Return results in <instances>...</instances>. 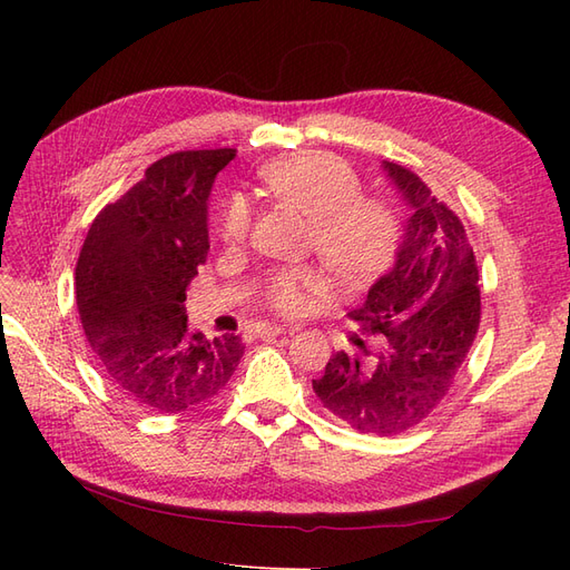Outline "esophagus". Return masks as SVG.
I'll return each mask as SVG.
<instances>
[{"label": "esophagus", "mask_w": 570, "mask_h": 570, "mask_svg": "<svg viewBox=\"0 0 570 570\" xmlns=\"http://www.w3.org/2000/svg\"><path fill=\"white\" fill-rule=\"evenodd\" d=\"M297 325H258L254 335L256 337H271V335H287V333H295Z\"/></svg>", "instance_id": "obj_1"}]
</instances>
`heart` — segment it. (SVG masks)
<instances>
[{
    "label": "heart",
    "instance_id": "b5f03b06",
    "mask_svg": "<svg viewBox=\"0 0 570 570\" xmlns=\"http://www.w3.org/2000/svg\"><path fill=\"white\" fill-rule=\"evenodd\" d=\"M262 180L275 197L314 220L316 252L342 283H366L387 266L400 220L387 199L361 195V180L347 161L325 151H304L268 164ZM249 226V204L243 197L230 199L218 218L223 243L239 245ZM323 289V273L302 266L273 273L264 297L275 312L302 314L312 295Z\"/></svg>",
    "mask_w": 570,
    "mask_h": 570
}]
</instances>
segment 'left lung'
Instances as JSON below:
<instances>
[{"instance_id": "8db88e82", "label": "left lung", "mask_w": 570, "mask_h": 570, "mask_svg": "<svg viewBox=\"0 0 570 570\" xmlns=\"http://www.w3.org/2000/svg\"><path fill=\"white\" fill-rule=\"evenodd\" d=\"M383 170L411 214L392 268L350 318L361 331L383 333L387 344L366 361L337 352L314 390L354 430L396 435L421 423L454 385L478 333L480 287L459 216L404 166L383 161Z\"/></svg>"}]
</instances>
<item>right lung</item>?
I'll return each mask as SVG.
<instances>
[{
	"mask_svg": "<svg viewBox=\"0 0 570 570\" xmlns=\"http://www.w3.org/2000/svg\"><path fill=\"white\" fill-rule=\"evenodd\" d=\"M235 149L176 151L90 226L76 266L85 337L111 385L151 411L212 400L235 373L237 335L189 333L185 289L209 252V195Z\"/></svg>",
	"mask_w": 570,
	"mask_h": 570,
	"instance_id": "add662e5",
	"label": "right lung"
}]
</instances>
